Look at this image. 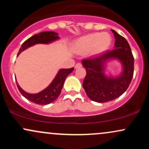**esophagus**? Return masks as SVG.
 Returning <instances> with one entry per match:
<instances>
[{
	"label": "esophagus",
	"instance_id": "esophagus-1",
	"mask_svg": "<svg viewBox=\"0 0 149 149\" xmlns=\"http://www.w3.org/2000/svg\"><path fill=\"white\" fill-rule=\"evenodd\" d=\"M82 67V64L80 63H77V64L75 65V69H79V68Z\"/></svg>",
	"mask_w": 149,
	"mask_h": 149
}]
</instances>
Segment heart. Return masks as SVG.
Instances as JSON below:
<instances>
[{"label": "heart", "mask_w": 149, "mask_h": 149, "mask_svg": "<svg viewBox=\"0 0 149 149\" xmlns=\"http://www.w3.org/2000/svg\"><path fill=\"white\" fill-rule=\"evenodd\" d=\"M111 42V37L107 33H94L81 37L75 43L74 48L78 52L93 51L100 53L107 50Z\"/></svg>", "instance_id": "heart-1"}]
</instances>
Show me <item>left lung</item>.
<instances>
[{"label": "left lung", "instance_id": "obj_1", "mask_svg": "<svg viewBox=\"0 0 149 149\" xmlns=\"http://www.w3.org/2000/svg\"><path fill=\"white\" fill-rule=\"evenodd\" d=\"M111 31L116 39L115 49L82 61L86 70L83 87L89 98L99 103L113 100L123 95L134 73V57L129 43L124 37ZM111 58L118 59L123 64V72L117 78H108L103 73L104 64Z\"/></svg>", "mask_w": 149, "mask_h": 149}]
</instances>
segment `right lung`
Returning <instances> with one entry per match:
<instances>
[{"mask_svg":"<svg viewBox=\"0 0 149 149\" xmlns=\"http://www.w3.org/2000/svg\"><path fill=\"white\" fill-rule=\"evenodd\" d=\"M59 38V37L58 36V34L53 31H44L40 33L36 34V35L27 39L25 42H24V43L20 47L17 56L22 51L31 47V46H33L38 43L47 44ZM73 69H74V68L73 67L71 69H62L59 70L57 76L51 83V84L45 90L37 94L27 93L20 88L17 83V88L20 93L27 100L35 104L45 105V104L52 103L54 100H57V97L60 95L65 79L68 76V75L72 72Z\"/></svg>","mask_w":149,"mask_h":149,"instance_id":"obj_1","label":"right lung"}]
</instances>
